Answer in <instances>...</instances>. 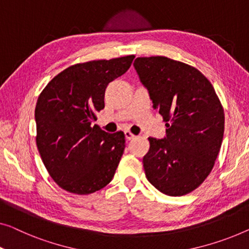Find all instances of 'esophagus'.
Listing matches in <instances>:
<instances>
[{
  "label": "esophagus",
  "mask_w": 249,
  "mask_h": 249,
  "mask_svg": "<svg viewBox=\"0 0 249 249\" xmlns=\"http://www.w3.org/2000/svg\"><path fill=\"white\" fill-rule=\"evenodd\" d=\"M124 134H125V139L127 140V141H131V140H133L135 137L134 134H132V133L128 132V131H125Z\"/></svg>",
  "instance_id": "34e87169"
}]
</instances>
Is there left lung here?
<instances>
[{
	"label": "left lung",
	"mask_w": 249,
	"mask_h": 249,
	"mask_svg": "<svg viewBox=\"0 0 249 249\" xmlns=\"http://www.w3.org/2000/svg\"><path fill=\"white\" fill-rule=\"evenodd\" d=\"M133 66L166 122L163 139L148 137L143 158L147 180L166 196L187 195L209 176L220 151L221 103L210 81L183 62L158 55L136 58Z\"/></svg>",
	"instance_id": "8db88e82"
}]
</instances>
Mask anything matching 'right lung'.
<instances>
[{
  "label": "right lung",
  "mask_w": 249,
  "mask_h": 249,
  "mask_svg": "<svg viewBox=\"0 0 249 249\" xmlns=\"http://www.w3.org/2000/svg\"><path fill=\"white\" fill-rule=\"evenodd\" d=\"M134 55L77 64L55 76L36 106V146L50 177L64 190L89 195L112 181L125 148L123 132L102 131L110 81L127 71Z\"/></svg>",
  "instance_id": "1"
}]
</instances>
